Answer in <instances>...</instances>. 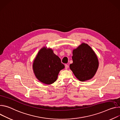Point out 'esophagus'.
I'll return each instance as SVG.
<instances>
[{"mask_svg":"<svg viewBox=\"0 0 120 120\" xmlns=\"http://www.w3.org/2000/svg\"><path fill=\"white\" fill-rule=\"evenodd\" d=\"M65 66V69L66 70H67L68 69V68H69V66L67 64H66Z\"/></svg>","mask_w":120,"mask_h":120,"instance_id":"34e87169","label":"esophagus"}]
</instances>
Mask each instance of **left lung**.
Wrapping results in <instances>:
<instances>
[{"label": "left lung", "instance_id": "left-lung-1", "mask_svg": "<svg viewBox=\"0 0 120 120\" xmlns=\"http://www.w3.org/2000/svg\"><path fill=\"white\" fill-rule=\"evenodd\" d=\"M73 63L70 68L81 82L91 79L96 74L99 62L96 53L87 44L82 43L72 51Z\"/></svg>", "mask_w": 120, "mask_h": 120}]
</instances>
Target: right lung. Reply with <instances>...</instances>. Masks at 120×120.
<instances>
[{"instance_id": "obj_1", "label": "right lung", "mask_w": 120, "mask_h": 120, "mask_svg": "<svg viewBox=\"0 0 120 120\" xmlns=\"http://www.w3.org/2000/svg\"><path fill=\"white\" fill-rule=\"evenodd\" d=\"M32 68L38 80L49 85L56 81L60 71L65 66L51 48L43 47L39 50L34 60Z\"/></svg>"}]
</instances>
